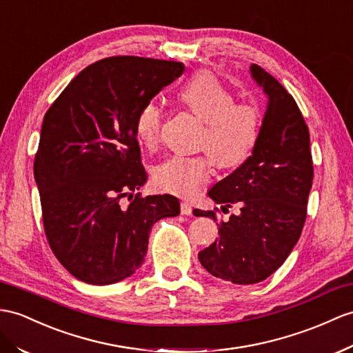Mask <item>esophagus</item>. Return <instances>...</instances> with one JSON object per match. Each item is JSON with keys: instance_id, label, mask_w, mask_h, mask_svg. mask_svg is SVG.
Returning a JSON list of instances; mask_svg holds the SVG:
<instances>
[{"instance_id": "1", "label": "esophagus", "mask_w": 353, "mask_h": 353, "mask_svg": "<svg viewBox=\"0 0 353 353\" xmlns=\"http://www.w3.org/2000/svg\"><path fill=\"white\" fill-rule=\"evenodd\" d=\"M193 212V208H192V205L188 203V202H181V214L183 216H190V214Z\"/></svg>"}]
</instances>
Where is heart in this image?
<instances>
[{
  "mask_svg": "<svg viewBox=\"0 0 353 353\" xmlns=\"http://www.w3.org/2000/svg\"><path fill=\"white\" fill-rule=\"evenodd\" d=\"M193 115L205 123L201 147L220 169L241 166L252 156L261 136V112L239 103L226 85L210 72L194 74L178 94ZM161 110L156 101H147L137 112L134 133L145 147L159 141ZM210 181L206 157H170L154 169V184L160 190L192 197Z\"/></svg>",
  "mask_w": 353,
  "mask_h": 353,
  "instance_id": "b5f03b06",
  "label": "heart"
}]
</instances>
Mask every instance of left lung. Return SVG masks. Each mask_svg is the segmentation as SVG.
<instances>
[{
	"mask_svg": "<svg viewBox=\"0 0 353 353\" xmlns=\"http://www.w3.org/2000/svg\"><path fill=\"white\" fill-rule=\"evenodd\" d=\"M250 74L268 100L259 141L241 166L208 190L221 210L236 203L239 214L220 220L219 238L197 254L211 276L235 285L268 279L288 259L313 183L310 133L296 101L262 67L252 64ZM193 214L219 221L214 211Z\"/></svg>",
	"mask_w": 353,
	"mask_h": 353,
	"instance_id": "8db88e82",
	"label": "left lung"
}]
</instances>
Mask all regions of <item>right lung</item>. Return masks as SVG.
I'll list each match as a JSON object with an SVG mask.
<instances>
[{"instance_id": "obj_1", "label": "right lung", "mask_w": 353, "mask_h": 353, "mask_svg": "<svg viewBox=\"0 0 353 353\" xmlns=\"http://www.w3.org/2000/svg\"><path fill=\"white\" fill-rule=\"evenodd\" d=\"M184 70L165 59L105 58L83 68L43 118L34 161L43 225L77 280L103 286L130 277L154 223L179 214L175 196H134L148 179L134 119Z\"/></svg>"}]
</instances>
